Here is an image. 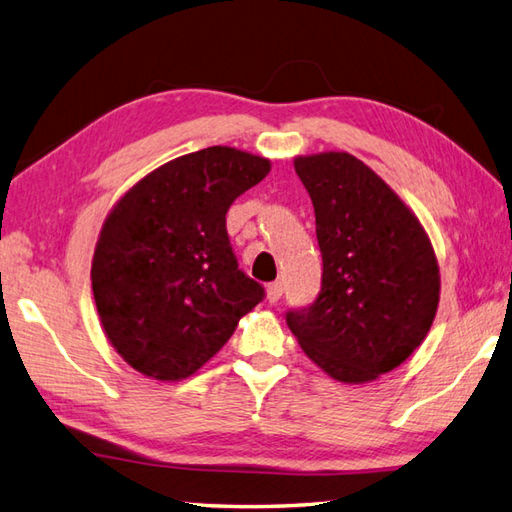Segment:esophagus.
<instances>
[{"mask_svg": "<svg viewBox=\"0 0 512 512\" xmlns=\"http://www.w3.org/2000/svg\"><path fill=\"white\" fill-rule=\"evenodd\" d=\"M281 295H284V286H281V281H273V284H268L266 297L270 303H277L281 299Z\"/></svg>", "mask_w": 512, "mask_h": 512, "instance_id": "34e87169", "label": "esophagus"}]
</instances>
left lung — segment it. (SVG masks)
I'll use <instances>...</instances> for the list:
<instances>
[{"mask_svg":"<svg viewBox=\"0 0 512 512\" xmlns=\"http://www.w3.org/2000/svg\"><path fill=\"white\" fill-rule=\"evenodd\" d=\"M323 257L321 292L288 310L301 350L341 383H369L405 363L440 301V268L418 217L345 151L295 158Z\"/></svg>","mask_w":512,"mask_h":512,"instance_id":"8db88e82","label":"left lung"}]
</instances>
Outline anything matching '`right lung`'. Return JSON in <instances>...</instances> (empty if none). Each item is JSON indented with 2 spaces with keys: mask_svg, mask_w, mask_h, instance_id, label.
Listing matches in <instances>:
<instances>
[{
  "mask_svg": "<svg viewBox=\"0 0 512 512\" xmlns=\"http://www.w3.org/2000/svg\"><path fill=\"white\" fill-rule=\"evenodd\" d=\"M270 160L206 147L136 182L107 215L92 290L114 350L136 372L182 380L231 339L264 288L237 268L226 211Z\"/></svg>",
  "mask_w": 512,
  "mask_h": 512,
  "instance_id": "obj_1",
  "label": "right lung"
}]
</instances>
